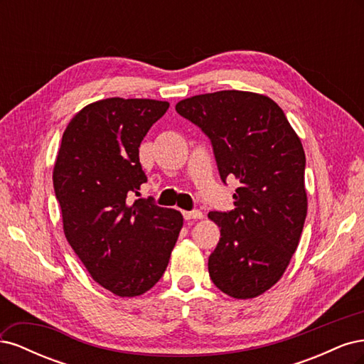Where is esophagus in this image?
<instances>
[{"label":"esophagus","mask_w":364,"mask_h":364,"mask_svg":"<svg viewBox=\"0 0 364 364\" xmlns=\"http://www.w3.org/2000/svg\"><path fill=\"white\" fill-rule=\"evenodd\" d=\"M202 217L203 215H202L199 209H194V211H183V218L185 220H199Z\"/></svg>","instance_id":"34e87169"}]
</instances>
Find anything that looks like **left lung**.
I'll list each match as a JSON object with an SVG mask.
<instances>
[{
    "label": "left lung",
    "mask_w": 364,
    "mask_h": 364,
    "mask_svg": "<svg viewBox=\"0 0 364 364\" xmlns=\"http://www.w3.org/2000/svg\"><path fill=\"white\" fill-rule=\"evenodd\" d=\"M176 111L211 139L220 178L240 181L232 211H211L220 241L208 270L215 287L252 299L290 264L306 217L305 151L282 109L246 91L185 98Z\"/></svg>",
    "instance_id": "obj_1"
}]
</instances>
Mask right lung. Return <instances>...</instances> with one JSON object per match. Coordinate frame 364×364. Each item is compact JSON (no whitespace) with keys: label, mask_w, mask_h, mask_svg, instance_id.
<instances>
[{"label":"right lung","mask_w":364,"mask_h":364,"mask_svg":"<svg viewBox=\"0 0 364 364\" xmlns=\"http://www.w3.org/2000/svg\"><path fill=\"white\" fill-rule=\"evenodd\" d=\"M168 106L119 97L87 105L65 129L54 162L65 237L92 279L121 297L161 279L183 225L176 209L132 200L147 182L141 141Z\"/></svg>","instance_id":"right-lung-1"}]
</instances>
